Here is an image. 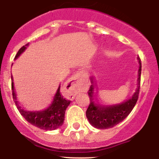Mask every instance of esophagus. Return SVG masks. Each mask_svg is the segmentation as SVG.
Segmentation results:
<instances>
[{"label": "esophagus", "instance_id": "34e87169", "mask_svg": "<svg viewBox=\"0 0 159 159\" xmlns=\"http://www.w3.org/2000/svg\"><path fill=\"white\" fill-rule=\"evenodd\" d=\"M81 79V74L77 73L72 76L69 80L68 84V90H69V96L70 99H73L75 96L76 93L78 92V84H79L80 81Z\"/></svg>", "mask_w": 159, "mask_h": 159}]
</instances>
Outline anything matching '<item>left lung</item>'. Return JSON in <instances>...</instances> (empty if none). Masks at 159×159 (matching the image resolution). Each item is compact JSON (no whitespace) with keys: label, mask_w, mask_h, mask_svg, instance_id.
Here are the masks:
<instances>
[{"label":"left lung","mask_w":159,"mask_h":159,"mask_svg":"<svg viewBox=\"0 0 159 159\" xmlns=\"http://www.w3.org/2000/svg\"><path fill=\"white\" fill-rule=\"evenodd\" d=\"M139 61V69L138 75V86L135 91L129 99L123 102L112 105H103L96 101V87L91 84L88 91L90 102L86 111L87 120L93 126L99 129H106L112 128L119 124L131 113L139 96L140 87V75H141V61L138 57ZM91 83H93L91 79Z\"/></svg>","instance_id":"left-lung-1"}]
</instances>
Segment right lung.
Masks as SVG:
<instances>
[{
  "mask_svg": "<svg viewBox=\"0 0 159 159\" xmlns=\"http://www.w3.org/2000/svg\"><path fill=\"white\" fill-rule=\"evenodd\" d=\"M28 45L29 43H27L19 49L15 57V59L19 57L25 52ZM60 90H61V84L58 87L57 92L52 98V102L49 104L48 107L41 111H30L25 110L21 106H20L19 102L17 101L16 92L14 90L13 82H12V98L20 114L22 115L28 123L43 130H54L58 129L63 125L64 121L66 109L69 105L71 101L63 98Z\"/></svg>",
  "mask_w": 159,
  "mask_h": 159,
  "instance_id": "1",
  "label": "right lung"
}]
</instances>
